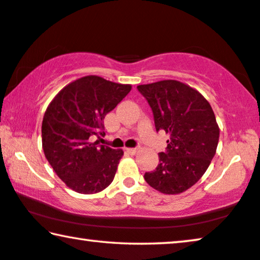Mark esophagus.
<instances>
[{
  "instance_id": "1",
  "label": "esophagus",
  "mask_w": 260,
  "mask_h": 260,
  "mask_svg": "<svg viewBox=\"0 0 260 260\" xmlns=\"http://www.w3.org/2000/svg\"><path fill=\"white\" fill-rule=\"evenodd\" d=\"M126 152L132 154V155H134L135 153L138 152V148H126Z\"/></svg>"
}]
</instances>
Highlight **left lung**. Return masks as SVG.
<instances>
[{"instance_id": "8db88e82", "label": "left lung", "mask_w": 260, "mask_h": 260, "mask_svg": "<svg viewBox=\"0 0 260 260\" xmlns=\"http://www.w3.org/2000/svg\"><path fill=\"white\" fill-rule=\"evenodd\" d=\"M152 107L155 128L170 134L157 167L145 174L150 187L167 195L187 190L199 181L215 156L219 127L210 104L201 93L177 80L139 85Z\"/></svg>"}]
</instances>
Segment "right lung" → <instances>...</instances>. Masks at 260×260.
Here are the masks:
<instances>
[{
  "label": "right lung",
  "mask_w": 260,
  "mask_h": 260,
  "mask_svg": "<svg viewBox=\"0 0 260 260\" xmlns=\"http://www.w3.org/2000/svg\"><path fill=\"white\" fill-rule=\"evenodd\" d=\"M131 90L128 84L86 76L67 85L49 104L42 122V146L58 177L72 190L95 193L113 181L123 150L99 145L92 138L105 135V115Z\"/></svg>",
  "instance_id": "right-lung-1"
}]
</instances>
